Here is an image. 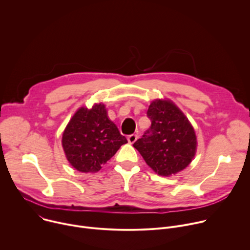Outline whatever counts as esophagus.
<instances>
[{
  "mask_svg": "<svg viewBox=\"0 0 250 250\" xmlns=\"http://www.w3.org/2000/svg\"><path fill=\"white\" fill-rule=\"evenodd\" d=\"M136 139H137V135H136V134H130V135H128V137H127V140H128V142H129L130 145L134 144V142L136 141Z\"/></svg>",
  "mask_w": 250,
  "mask_h": 250,
  "instance_id": "obj_1",
  "label": "esophagus"
}]
</instances>
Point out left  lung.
<instances>
[{"label":"left lung","instance_id":"left-lung-1","mask_svg":"<svg viewBox=\"0 0 250 250\" xmlns=\"http://www.w3.org/2000/svg\"><path fill=\"white\" fill-rule=\"evenodd\" d=\"M147 117L151 126L133 147L158 175L170 176L185 169L197 150L196 133L186 116L173 102L159 99L150 104Z\"/></svg>","mask_w":250,"mask_h":250}]
</instances>
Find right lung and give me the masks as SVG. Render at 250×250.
<instances>
[{"label": "right lung", "instance_id": "right-lung-1", "mask_svg": "<svg viewBox=\"0 0 250 250\" xmlns=\"http://www.w3.org/2000/svg\"><path fill=\"white\" fill-rule=\"evenodd\" d=\"M127 142L108 118L104 104L82 106L70 120L62 135L67 160L76 170L98 172Z\"/></svg>", "mask_w": 250, "mask_h": 250}]
</instances>
